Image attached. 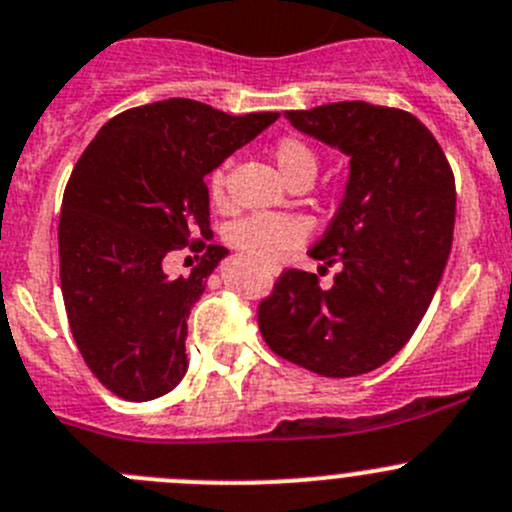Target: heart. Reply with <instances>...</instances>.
Instances as JSON below:
<instances>
[{"label": "heart", "instance_id": "1", "mask_svg": "<svg viewBox=\"0 0 512 512\" xmlns=\"http://www.w3.org/2000/svg\"><path fill=\"white\" fill-rule=\"evenodd\" d=\"M274 160L291 186H309L319 173V155L301 138H281L274 145ZM226 186L228 163H221L208 175V196L213 203L226 201ZM304 238V223L289 216H274V213H253V216L241 218L228 231V243L251 264L259 266L281 264L304 243Z\"/></svg>", "mask_w": 512, "mask_h": 512}]
</instances>
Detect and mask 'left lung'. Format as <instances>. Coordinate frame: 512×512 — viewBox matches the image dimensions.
<instances>
[{
    "label": "left lung",
    "mask_w": 512,
    "mask_h": 512,
    "mask_svg": "<svg viewBox=\"0 0 512 512\" xmlns=\"http://www.w3.org/2000/svg\"><path fill=\"white\" fill-rule=\"evenodd\" d=\"M284 118L352 158L342 206L309 251L342 269L329 289L286 269L259 304L261 337L321 377L367 374L410 342L435 296L455 228V175L435 135L399 107L329 102Z\"/></svg>",
    "instance_id": "1"
}]
</instances>
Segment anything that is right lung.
I'll use <instances>...</instances> for the list:
<instances>
[{
	"instance_id": "right-lung-1",
	"label": "right lung",
	"mask_w": 512,
	"mask_h": 512,
	"mask_svg": "<svg viewBox=\"0 0 512 512\" xmlns=\"http://www.w3.org/2000/svg\"><path fill=\"white\" fill-rule=\"evenodd\" d=\"M279 113L228 115L173 97L100 128L72 168L60 211V286L82 359L128 402L170 392L188 369V314L226 248L211 231L206 175ZM202 261L170 280L168 252Z\"/></svg>"
}]
</instances>
